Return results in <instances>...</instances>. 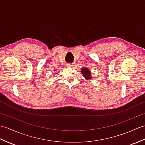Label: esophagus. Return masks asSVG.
<instances>
[{
  "instance_id": "1",
  "label": "esophagus",
  "mask_w": 145,
  "mask_h": 145,
  "mask_svg": "<svg viewBox=\"0 0 145 145\" xmlns=\"http://www.w3.org/2000/svg\"><path fill=\"white\" fill-rule=\"evenodd\" d=\"M67 67L70 68L71 67H72V65L70 64V63H67Z\"/></svg>"
}]
</instances>
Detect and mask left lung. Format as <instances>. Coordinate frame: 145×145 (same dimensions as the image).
I'll return each instance as SVG.
<instances>
[{"instance_id": "8db88e82", "label": "left lung", "mask_w": 145, "mask_h": 145, "mask_svg": "<svg viewBox=\"0 0 145 145\" xmlns=\"http://www.w3.org/2000/svg\"><path fill=\"white\" fill-rule=\"evenodd\" d=\"M82 74H84V76H85V78L86 79H91V72L87 69V68H82Z\"/></svg>"}]
</instances>
